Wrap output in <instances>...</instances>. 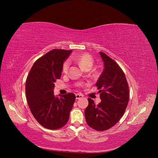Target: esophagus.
Returning <instances> with one entry per match:
<instances>
[{
	"label": "esophagus",
	"instance_id": "34e87169",
	"mask_svg": "<svg viewBox=\"0 0 158 158\" xmlns=\"http://www.w3.org/2000/svg\"><path fill=\"white\" fill-rule=\"evenodd\" d=\"M83 98V95L82 94H76V99H78L80 98Z\"/></svg>",
	"mask_w": 158,
	"mask_h": 158
}]
</instances>
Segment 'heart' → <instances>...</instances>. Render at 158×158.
<instances>
[{
	"label": "heart",
	"instance_id": "heart-1",
	"mask_svg": "<svg viewBox=\"0 0 158 158\" xmlns=\"http://www.w3.org/2000/svg\"><path fill=\"white\" fill-rule=\"evenodd\" d=\"M73 59L76 61L81 67H82L84 70H89L94 64V59L92 56L87 52H84V53H82L80 55H74L73 57ZM70 66V62L69 60H66L64 62L63 64V67H62V72L64 74H66L68 73L69 69ZM80 85H82L81 84Z\"/></svg>",
	"mask_w": 158,
	"mask_h": 158
}]
</instances>
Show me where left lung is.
Wrapping results in <instances>:
<instances>
[{"instance_id": "left-lung-1", "label": "left lung", "mask_w": 158, "mask_h": 158, "mask_svg": "<svg viewBox=\"0 0 158 158\" xmlns=\"http://www.w3.org/2000/svg\"><path fill=\"white\" fill-rule=\"evenodd\" d=\"M104 63V70L95 84L102 102L96 105L88 98L85 109L88 125L95 131L111 128L119 121L125 112L129 100V88L124 72L115 61L99 52Z\"/></svg>"}]
</instances>
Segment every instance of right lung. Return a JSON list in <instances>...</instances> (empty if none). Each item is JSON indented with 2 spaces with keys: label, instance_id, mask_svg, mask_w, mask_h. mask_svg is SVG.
Returning a JSON list of instances; mask_svg holds the SVG:
<instances>
[{
  "label": "right lung",
  "instance_id": "obj_1",
  "mask_svg": "<svg viewBox=\"0 0 158 158\" xmlns=\"http://www.w3.org/2000/svg\"><path fill=\"white\" fill-rule=\"evenodd\" d=\"M72 50L52 49L38 59L26 79V95L33 116L41 126L56 130L67 123L76 99L74 94L55 97V82L60 79L64 61Z\"/></svg>",
  "mask_w": 158,
  "mask_h": 158
}]
</instances>
